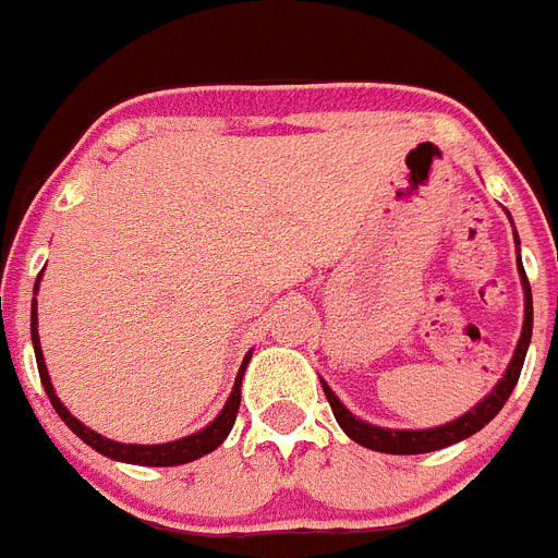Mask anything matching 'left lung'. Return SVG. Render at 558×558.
Masks as SVG:
<instances>
[{
    "label": "left lung",
    "instance_id": "1",
    "mask_svg": "<svg viewBox=\"0 0 558 558\" xmlns=\"http://www.w3.org/2000/svg\"><path fill=\"white\" fill-rule=\"evenodd\" d=\"M514 243L520 245L517 231H514ZM517 259H520V256H517ZM520 279H522V290H525V322H522V335L520 340H517L514 357H511L509 368H506V374L497 379V386L492 388L489 397H483L472 411H466L463 416L452 418V422H447V425L441 427H427V430H391V427L368 425V422L354 416V413L349 411L338 397H335L332 388L322 379L324 393H327L329 405H332V413L335 418H338L340 430L347 433L352 441H357V445L368 447V450L391 452V456H418V452L445 450V447L456 445V441H463V438H470L472 433H477L481 427L489 425L492 418L500 413V408L506 405V399L511 397V391H514L517 379H520V372H522V363H525V352H529L531 329H534V302H531V284L525 270H522V263H520Z\"/></svg>",
    "mask_w": 558,
    "mask_h": 558
}]
</instances>
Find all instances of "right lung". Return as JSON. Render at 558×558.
Here are the masks:
<instances>
[{
	"mask_svg": "<svg viewBox=\"0 0 558 558\" xmlns=\"http://www.w3.org/2000/svg\"><path fill=\"white\" fill-rule=\"evenodd\" d=\"M38 279H41V274H38ZM36 290H38V282H36ZM29 332H33V349H36V363H38V374H41V386L44 391H47L52 408H56L58 416L66 422L69 430L75 433V436H81L92 450L102 452L106 458L125 461V463H140V466H179V463H190L195 461V458L206 456V452L218 450V447L223 445V438L231 433V427H234L236 411H240V386H243V374H245V366H248L251 352L245 354L243 366H240V372H236L234 388H231V397L226 399L223 411H220L218 418H215L211 425H206L204 430L179 438V441H167V445H120V441H111V438L100 436V433H95L92 427L83 425V422H77V418L66 411V405H63L61 399H58L56 388H52V383H49L47 363H44V354H41V340H38L36 299H33V313H29Z\"/></svg>",
	"mask_w": 558,
	"mask_h": 558,
	"instance_id": "1",
	"label": "right lung"
}]
</instances>
